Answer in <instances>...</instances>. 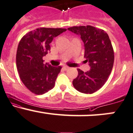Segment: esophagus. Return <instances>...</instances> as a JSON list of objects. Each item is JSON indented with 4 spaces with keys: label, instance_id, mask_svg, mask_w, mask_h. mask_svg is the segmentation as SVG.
Wrapping results in <instances>:
<instances>
[{
    "label": "esophagus",
    "instance_id": "obj_1",
    "mask_svg": "<svg viewBox=\"0 0 133 133\" xmlns=\"http://www.w3.org/2000/svg\"><path fill=\"white\" fill-rule=\"evenodd\" d=\"M63 69L65 70V71H67V70L69 69V67L67 66V65H64V66H63Z\"/></svg>",
    "mask_w": 133,
    "mask_h": 133
}]
</instances>
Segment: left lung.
Masks as SVG:
<instances>
[{
	"instance_id": "8db88e82",
	"label": "left lung",
	"mask_w": 133,
	"mask_h": 133,
	"mask_svg": "<svg viewBox=\"0 0 133 133\" xmlns=\"http://www.w3.org/2000/svg\"><path fill=\"white\" fill-rule=\"evenodd\" d=\"M68 30L81 36L84 45V56L91 68L85 72L78 69V75L72 84L79 92L91 94L104 85L111 73L114 62L111 42L104 30L92 26H72Z\"/></svg>"
}]
</instances>
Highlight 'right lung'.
<instances>
[{
    "instance_id": "1",
    "label": "right lung",
    "mask_w": 133,
    "mask_h": 133,
    "mask_svg": "<svg viewBox=\"0 0 133 133\" xmlns=\"http://www.w3.org/2000/svg\"><path fill=\"white\" fill-rule=\"evenodd\" d=\"M66 30L40 28L26 33L20 40L16 53L17 71L22 82L32 93L44 94L54 87L62 67L44 64L43 57L50 50L54 38Z\"/></svg>"
}]
</instances>
